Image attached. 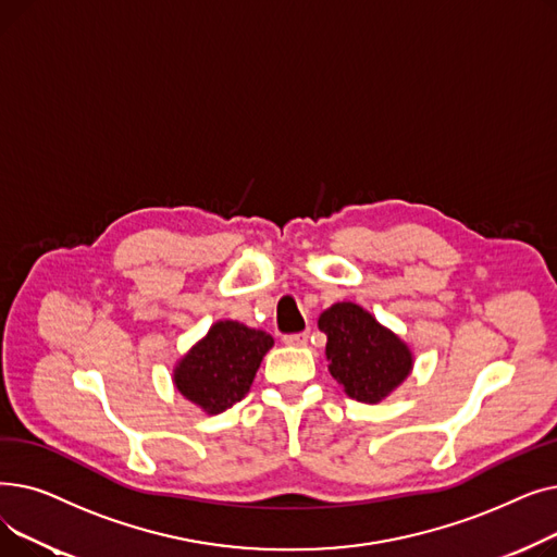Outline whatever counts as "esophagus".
<instances>
[{
  "mask_svg": "<svg viewBox=\"0 0 557 557\" xmlns=\"http://www.w3.org/2000/svg\"><path fill=\"white\" fill-rule=\"evenodd\" d=\"M307 341H309L307 332H302V334H286L284 336V343L286 345H294V347H302V345H307Z\"/></svg>",
  "mask_w": 557,
  "mask_h": 557,
  "instance_id": "obj_1",
  "label": "esophagus"
}]
</instances>
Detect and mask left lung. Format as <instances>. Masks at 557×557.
<instances>
[{
    "mask_svg": "<svg viewBox=\"0 0 557 557\" xmlns=\"http://www.w3.org/2000/svg\"><path fill=\"white\" fill-rule=\"evenodd\" d=\"M318 327L327 334L330 372L352 399L382 401L411 374V349L363 307L336 302L320 313Z\"/></svg>",
    "mask_w": 557,
    "mask_h": 557,
    "instance_id": "1",
    "label": "left lung"
}]
</instances>
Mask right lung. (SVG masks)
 I'll use <instances>...</instances> for the list:
<instances>
[{"instance_id": "obj_1", "label": "right lung", "mask_w": 557, "mask_h": 557, "mask_svg": "<svg viewBox=\"0 0 557 557\" xmlns=\"http://www.w3.org/2000/svg\"><path fill=\"white\" fill-rule=\"evenodd\" d=\"M273 336L237 320H219L173 370V384L208 416L246 397Z\"/></svg>"}]
</instances>
